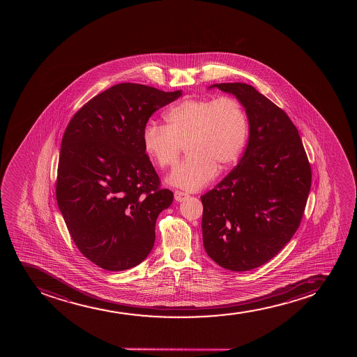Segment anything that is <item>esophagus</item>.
I'll use <instances>...</instances> for the list:
<instances>
[{
	"label": "esophagus",
	"mask_w": 357,
	"mask_h": 357,
	"mask_svg": "<svg viewBox=\"0 0 357 357\" xmlns=\"http://www.w3.org/2000/svg\"><path fill=\"white\" fill-rule=\"evenodd\" d=\"M174 197H175V200L178 201V202H182V201H185L187 197H189L188 194L185 193V192H181V190H176L175 194H174Z\"/></svg>",
	"instance_id": "esophagus-1"
}]
</instances>
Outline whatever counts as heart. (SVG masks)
<instances>
[{
  "instance_id": "b5f03b06",
  "label": "heart",
  "mask_w": 357,
  "mask_h": 357,
  "mask_svg": "<svg viewBox=\"0 0 357 357\" xmlns=\"http://www.w3.org/2000/svg\"><path fill=\"white\" fill-rule=\"evenodd\" d=\"M165 126L148 123L144 150L160 169H172L183 146L189 157L172 172L169 183L195 192L234 165L245 146L249 119L234 98H187L164 114Z\"/></svg>"
}]
</instances>
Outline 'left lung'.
<instances>
[{"instance_id":"left-lung-1","label":"left lung","mask_w":357,"mask_h":357,"mask_svg":"<svg viewBox=\"0 0 357 357\" xmlns=\"http://www.w3.org/2000/svg\"><path fill=\"white\" fill-rule=\"evenodd\" d=\"M245 108L249 142L239 163L201 197L206 252L232 271L261 266L299 229L312 172L289 116L246 83L214 84Z\"/></svg>"}]
</instances>
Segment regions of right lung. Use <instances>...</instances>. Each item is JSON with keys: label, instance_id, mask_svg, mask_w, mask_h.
<instances>
[{"label": "right lung", "instance_id": "1", "mask_svg": "<svg viewBox=\"0 0 357 357\" xmlns=\"http://www.w3.org/2000/svg\"><path fill=\"white\" fill-rule=\"evenodd\" d=\"M181 95L120 83L89 100L66 126L58 207L78 250L102 269L126 271L152 250L157 217L174 194L160 188L142 135L150 116Z\"/></svg>", "mask_w": 357, "mask_h": 357}]
</instances>
